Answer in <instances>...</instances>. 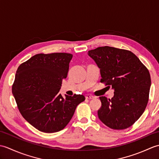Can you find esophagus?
Masks as SVG:
<instances>
[{
    "instance_id": "esophagus-1",
    "label": "esophagus",
    "mask_w": 159,
    "mask_h": 159,
    "mask_svg": "<svg viewBox=\"0 0 159 159\" xmlns=\"http://www.w3.org/2000/svg\"><path fill=\"white\" fill-rule=\"evenodd\" d=\"M85 98L87 99H93V98H95V97H94L93 96L90 95V94H87V95L85 96Z\"/></svg>"
}]
</instances>
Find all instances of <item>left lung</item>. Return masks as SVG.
Here are the masks:
<instances>
[{"mask_svg": "<svg viewBox=\"0 0 159 159\" xmlns=\"http://www.w3.org/2000/svg\"><path fill=\"white\" fill-rule=\"evenodd\" d=\"M100 70V82L114 89L111 99L100 97L99 119L107 126L123 130L144 112L149 99L151 79L147 67L130 50L102 46L88 51Z\"/></svg>", "mask_w": 159, "mask_h": 159, "instance_id": "left-lung-1", "label": "left lung"}]
</instances>
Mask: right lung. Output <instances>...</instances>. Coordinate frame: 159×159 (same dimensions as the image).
<instances>
[{
    "mask_svg": "<svg viewBox=\"0 0 159 159\" xmlns=\"http://www.w3.org/2000/svg\"><path fill=\"white\" fill-rule=\"evenodd\" d=\"M72 55L65 52L38 54L20 64L12 93L22 117L39 131L52 133L63 130L83 95L59 93L66 79Z\"/></svg>",
    "mask_w": 159,
    "mask_h": 159,
    "instance_id": "add662e5",
    "label": "right lung"
}]
</instances>
